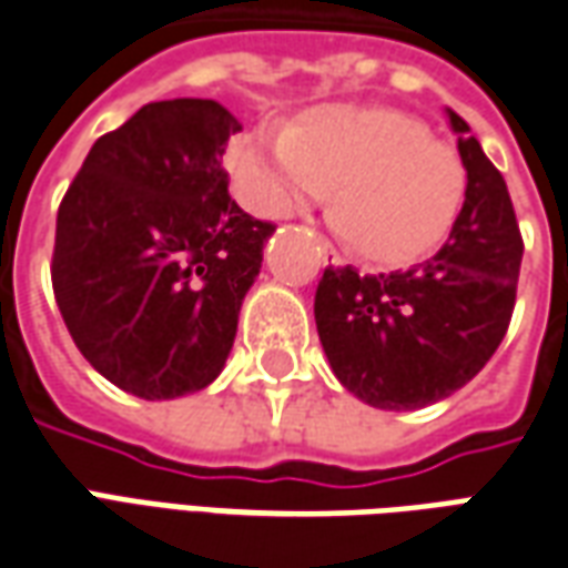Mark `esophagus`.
Here are the masks:
<instances>
[{
    "mask_svg": "<svg viewBox=\"0 0 568 568\" xmlns=\"http://www.w3.org/2000/svg\"><path fill=\"white\" fill-rule=\"evenodd\" d=\"M316 243H320V252H322V258H325V264H334V267H337V264H344L341 252H337V248H334L328 240H322V236H320Z\"/></svg>",
    "mask_w": 568,
    "mask_h": 568,
    "instance_id": "esophagus-1",
    "label": "esophagus"
}]
</instances>
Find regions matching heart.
Here are the masks:
<instances>
[{"label": "heart", "mask_w": 568, "mask_h": 568, "mask_svg": "<svg viewBox=\"0 0 568 568\" xmlns=\"http://www.w3.org/2000/svg\"><path fill=\"white\" fill-rule=\"evenodd\" d=\"M234 173L248 206L276 219L332 191V224L377 267L428 258L468 187L459 151L426 121L374 105H322L292 130H255L236 145Z\"/></svg>", "instance_id": "1"}]
</instances>
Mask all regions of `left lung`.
Segmentation results:
<instances>
[{
    "instance_id": "left-lung-1",
    "label": "left lung",
    "mask_w": 568,
    "mask_h": 568,
    "mask_svg": "<svg viewBox=\"0 0 568 568\" xmlns=\"http://www.w3.org/2000/svg\"><path fill=\"white\" fill-rule=\"evenodd\" d=\"M447 115L468 173L450 240L410 271L325 267L313 301L334 377L381 410H417L463 389L514 313L524 240L511 194L468 124Z\"/></svg>"
}]
</instances>
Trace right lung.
Masks as SVG:
<instances>
[{"mask_svg": "<svg viewBox=\"0 0 568 568\" xmlns=\"http://www.w3.org/2000/svg\"><path fill=\"white\" fill-rule=\"evenodd\" d=\"M236 130L215 100L142 105L93 142L57 212L60 316L93 371L145 402L222 374L276 231L227 194L222 158Z\"/></svg>", "mask_w": 568, "mask_h": 568, "instance_id": "obj_1", "label": "right lung"}]
</instances>
